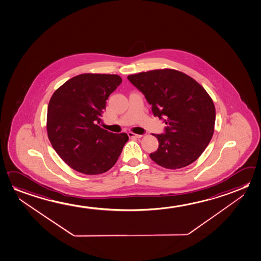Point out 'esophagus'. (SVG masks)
<instances>
[{"label": "esophagus", "instance_id": "esophagus-1", "mask_svg": "<svg viewBox=\"0 0 261 261\" xmlns=\"http://www.w3.org/2000/svg\"><path fill=\"white\" fill-rule=\"evenodd\" d=\"M128 137L129 138H141V135H139V134H136V133H132V132H129V133H128Z\"/></svg>", "mask_w": 261, "mask_h": 261}]
</instances>
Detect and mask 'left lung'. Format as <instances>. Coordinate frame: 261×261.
Returning a JSON list of instances; mask_svg holds the SVG:
<instances>
[{
	"instance_id": "obj_1",
	"label": "left lung",
	"mask_w": 261,
	"mask_h": 261,
	"mask_svg": "<svg viewBox=\"0 0 261 261\" xmlns=\"http://www.w3.org/2000/svg\"><path fill=\"white\" fill-rule=\"evenodd\" d=\"M144 94L154 116L164 118L166 133L155 134L159 148L149 157L158 165L176 170L202 154L214 133L215 106L204 88L189 75L172 69L128 75Z\"/></svg>"
}]
</instances>
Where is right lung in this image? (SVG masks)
Here are the masks:
<instances>
[{
	"instance_id": "right-lung-1",
	"label": "right lung",
	"mask_w": 261,
	"mask_h": 261,
	"mask_svg": "<svg viewBox=\"0 0 261 261\" xmlns=\"http://www.w3.org/2000/svg\"><path fill=\"white\" fill-rule=\"evenodd\" d=\"M122 80L119 75L83 73L54 91L48 105L47 133L53 148L71 169L97 175L112 169L127 133L100 128L106 100Z\"/></svg>"
}]
</instances>
